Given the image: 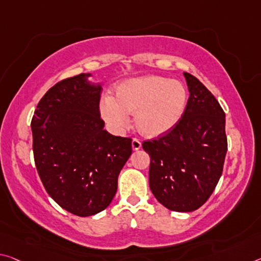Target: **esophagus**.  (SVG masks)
Listing matches in <instances>:
<instances>
[{
    "label": "esophagus",
    "mask_w": 261,
    "mask_h": 261,
    "mask_svg": "<svg viewBox=\"0 0 261 261\" xmlns=\"http://www.w3.org/2000/svg\"><path fill=\"white\" fill-rule=\"evenodd\" d=\"M140 147H142V143H140V140L137 138L132 139V150L138 151Z\"/></svg>",
    "instance_id": "1"
}]
</instances>
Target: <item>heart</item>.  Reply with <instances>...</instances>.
<instances>
[{
  "instance_id": "b5f03b06",
  "label": "heart",
  "mask_w": 261,
  "mask_h": 261,
  "mask_svg": "<svg viewBox=\"0 0 261 261\" xmlns=\"http://www.w3.org/2000/svg\"><path fill=\"white\" fill-rule=\"evenodd\" d=\"M114 97H103L100 111L114 130L122 131L135 115V125L146 137H160L174 127L182 117L187 90L177 81L163 76H143L123 82Z\"/></svg>"
}]
</instances>
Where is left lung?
<instances>
[{
    "label": "left lung",
    "instance_id": "obj_1",
    "mask_svg": "<svg viewBox=\"0 0 261 261\" xmlns=\"http://www.w3.org/2000/svg\"><path fill=\"white\" fill-rule=\"evenodd\" d=\"M189 98L182 117L166 135L143 142L150 154V189L173 212H194L212 195L227 151L225 114L198 79L184 73Z\"/></svg>",
    "mask_w": 261,
    "mask_h": 261
}]
</instances>
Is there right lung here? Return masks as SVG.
<instances>
[{
  "label": "right lung",
  "mask_w": 261,
  "mask_h": 261,
  "mask_svg": "<svg viewBox=\"0 0 261 261\" xmlns=\"http://www.w3.org/2000/svg\"><path fill=\"white\" fill-rule=\"evenodd\" d=\"M90 74L65 79L41 97L32 117L39 177L61 208L80 217L105 210L132 153V139L110 135L100 115L102 87Z\"/></svg>",
  "instance_id": "right-lung-1"
}]
</instances>
